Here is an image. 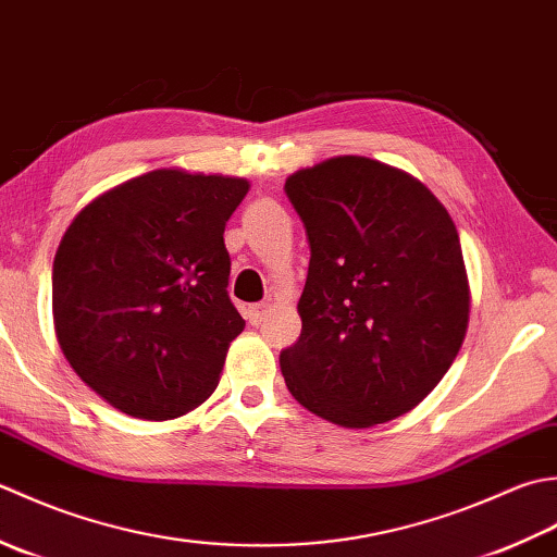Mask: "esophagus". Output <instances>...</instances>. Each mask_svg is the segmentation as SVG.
I'll use <instances>...</instances> for the list:
<instances>
[{
  "label": "esophagus",
  "mask_w": 557,
  "mask_h": 557,
  "mask_svg": "<svg viewBox=\"0 0 557 557\" xmlns=\"http://www.w3.org/2000/svg\"><path fill=\"white\" fill-rule=\"evenodd\" d=\"M269 312H271V305H267V302H259V305H249V308L245 310V320L249 322V324H262V322H267V317H269Z\"/></svg>",
  "instance_id": "34e87169"
}]
</instances>
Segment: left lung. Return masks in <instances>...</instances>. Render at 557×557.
<instances>
[{
	"mask_svg": "<svg viewBox=\"0 0 557 557\" xmlns=\"http://www.w3.org/2000/svg\"><path fill=\"white\" fill-rule=\"evenodd\" d=\"M286 195L310 240L286 387L344 428L399 418L437 387L469 326V278L447 209L404 170L338 156Z\"/></svg>",
	"mask_w": 557,
	"mask_h": 557,
	"instance_id": "8db88e82",
	"label": "left lung"
}]
</instances>
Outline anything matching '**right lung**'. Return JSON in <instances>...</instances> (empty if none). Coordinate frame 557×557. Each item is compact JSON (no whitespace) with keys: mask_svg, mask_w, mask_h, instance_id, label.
<instances>
[{"mask_svg":"<svg viewBox=\"0 0 557 557\" xmlns=\"http://www.w3.org/2000/svg\"><path fill=\"white\" fill-rule=\"evenodd\" d=\"M247 180L153 170L76 213L52 264L54 332L90 389L144 421L211 396L245 320L225 221Z\"/></svg>","mask_w":557,"mask_h":557,"instance_id":"right-lung-1","label":"right lung"}]
</instances>
